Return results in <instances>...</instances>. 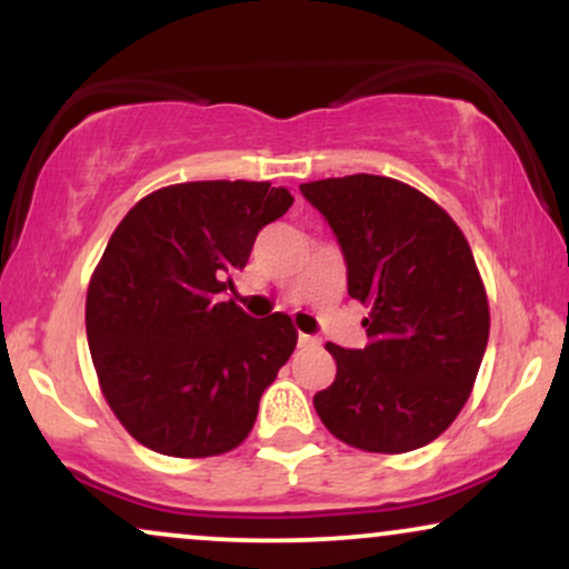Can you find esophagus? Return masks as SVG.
Masks as SVG:
<instances>
[{"label":"esophagus","instance_id":"34e87169","mask_svg":"<svg viewBox=\"0 0 569 569\" xmlns=\"http://www.w3.org/2000/svg\"><path fill=\"white\" fill-rule=\"evenodd\" d=\"M297 342L302 345V348H310V345H318V339H316V337H310V335H299Z\"/></svg>","mask_w":569,"mask_h":569}]
</instances>
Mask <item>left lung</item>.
Masks as SVG:
<instances>
[{
  "label": "left lung",
  "mask_w": 569,
  "mask_h": 569,
  "mask_svg": "<svg viewBox=\"0 0 569 569\" xmlns=\"http://www.w3.org/2000/svg\"><path fill=\"white\" fill-rule=\"evenodd\" d=\"M348 262V293L369 307L367 348L329 342L337 377L316 393L329 433L363 452L430 443L471 396L489 339V302L471 246L420 189L356 173L302 184Z\"/></svg>",
  "instance_id": "8db88e82"
}]
</instances>
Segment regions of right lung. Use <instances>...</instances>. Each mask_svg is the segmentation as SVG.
Returning <instances> with one entry per match:
<instances>
[{
    "mask_svg": "<svg viewBox=\"0 0 569 569\" xmlns=\"http://www.w3.org/2000/svg\"><path fill=\"white\" fill-rule=\"evenodd\" d=\"M291 202L270 181H187L141 198L109 238L84 329L103 398L152 452L213 457L251 433L297 329L283 312L257 321L219 293Z\"/></svg>",
    "mask_w": 569,
    "mask_h": 569,
    "instance_id": "obj_1",
    "label": "right lung"
}]
</instances>
